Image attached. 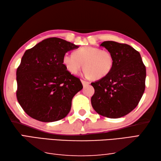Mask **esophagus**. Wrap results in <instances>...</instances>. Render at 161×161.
Masks as SVG:
<instances>
[{"mask_svg": "<svg viewBox=\"0 0 161 161\" xmlns=\"http://www.w3.org/2000/svg\"><path fill=\"white\" fill-rule=\"evenodd\" d=\"M81 83H82V84H83V86H86L89 85V82H88V81H86L81 80Z\"/></svg>", "mask_w": 161, "mask_h": 161, "instance_id": "34e87169", "label": "esophagus"}]
</instances>
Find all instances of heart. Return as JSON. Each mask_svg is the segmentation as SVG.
I'll return each instance as SVG.
<instances>
[{
    "label": "heart",
    "mask_w": 161,
    "mask_h": 161,
    "mask_svg": "<svg viewBox=\"0 0 161 161\" xmlns=\"http://www.w3.org/2000/svg\"><path fill=\"white\" fill-rule=\"evenodd\" d=\"M63 63L67 70L73 75L78 74L84 66V75L86 77L98 80L107 77L112 71L114 58L109 51L84 46L76 50L74 54H64Z\"/></svg>",
    "instance_id": "obj_1"
}]
</instances>
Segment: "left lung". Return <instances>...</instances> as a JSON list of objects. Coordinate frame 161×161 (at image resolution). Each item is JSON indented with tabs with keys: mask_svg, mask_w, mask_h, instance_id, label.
I'll use <instances>...</instances> for the list:
<instances>
[{
	"mask_svg": "<svg viewBox=\"0 0 161 161\" xmlns=\"http://www.w3.org/2000/svg\"><path fill=\"white\" fill-rule=\"evenodd\" d=\"M100 46L112 53L114 65L107 77L91 84L95 90L91 101L99 115L119 118L132 111L141 100L146 67L139 53L129 45L107 41Z\"/></svg>",
	"mask_w": 161,
	"mask_h": 161,
	"instance_id": "left-lung-1",
	"label": "left lung"
}]
</instances>
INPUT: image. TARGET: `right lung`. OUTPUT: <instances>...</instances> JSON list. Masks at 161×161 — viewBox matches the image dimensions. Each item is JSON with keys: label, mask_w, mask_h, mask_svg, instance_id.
I'll return each mask as SVG.
<instances>
[{"label": "right lung", "mask_w": 161, "mask_h": 161, "mask_svg": "<svg viewBox=\"0 0 161 161\" xmlns=\"http://www.w3.org/2000/svg\"><path fill=\"white\" fill-rule=\"evenodd\" d=\"M78 48L53 37L25 51L16 73L17 98L31 118L51 122L68 115L73 97L83 86L80 79L67 70L63 57Z\"/></svg>", "instance_id": "add662e5"}]
</instances>
